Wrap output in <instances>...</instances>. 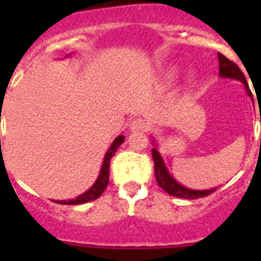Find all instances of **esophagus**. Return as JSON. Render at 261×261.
Instances as JSON below:
<instances>
[{"label":"esophagus","mask_w":261,"mask_h":261,"mask_svg":"<svg viewBox=\"0 0 261 261\" xmlns=\"http://www.w3.org/2000/svg\"><path fill=\"white\" fill-rule=\"evenodd\" d=\"M129 128L132 132H140V130H147L149 129V121L145 119H135L130 121Z\"/></svg>","instance_id":"34e87169"}]
</instances>
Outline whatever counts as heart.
I'll return each mask as SVG.
<instances>
[{
  "label": "heart",
  "mask_w": 261,
  "mask_h": 261,
  "mask_svg": "<svg viewBox=\"0 0 261 261\" xmlns=\"http://www.w3.org/2000/svg\"><path fill=\"white\" fill-rule=\"evenodd\" d=\"M170 77H174V71H171V73H170Z\"/></svg>",
  "instance_id": "heart-1"
}]
</instances>
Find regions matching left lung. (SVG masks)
Listing matches in <instances>:
<instances>
[{"label": "left lung", "instance_id": "left-lung-1", "mask_svg": "<svg viewBox=\"0 0 261 261\" xmlns=\"http://www.w3.org/2000/svg\"><path fill=\"white\" fill-rule=\"evenodd\" d=\"M218 61H220V74L221 77L225 78H234V80H238L241 82H243L246 90H247V94L250 96H252L251 90L248 89L247 81L246 77L242 73V70L239 69V66L232 62L231 60H229L227 57H225L222 53H218ZM260 123H261V116H260ZM261 145V140H260ZM151 155H153V162H154V172H155V179L158 181L159 187L163 188L168 195L175 196V197H181V199H188V200H195L200 199V197H205V196L211 195L216 191V188L213 190H206V191H195V190H188L186 187L180 186L175 180L171 175L168 174L167 170H166V166L162 161V156L159 155L158 150L153 149L151 150Z\"/></svg>", "mask_w": 261, "mask_h": 261}]
</instances>
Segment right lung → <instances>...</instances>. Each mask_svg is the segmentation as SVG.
I'll use <instances>...</instances> for the list:
<instances>
[{
  "label": "right lung",
  "mask_w": 261,
  "mask_h": 261,
  "mask_svg": "<svg viewBox=\"0 0 261 261\" xmlns=\"http://www.w3.org/2000/svg\"><path fill=\"white\" fill-rule=\"evenodd\" d=\"M124 136H119L114 141V144L111 145V147L108 149L107 154L105 156V161H103L102 170H100V174H99V177L96 179V181L94 183V186L90 188L87 192H85L84 195L78 196L77 199L74 200H65V201H55L59 202V204L62 205H77V204H85V202L93 201V200H96L99 196L102 195L103 191L106 190L107 187L108 180H110V165H111V159L115 155V153L117 151V147L124 142Z\"/></svg>",
  "instance_id": "add662e5"
}]
</instances>
